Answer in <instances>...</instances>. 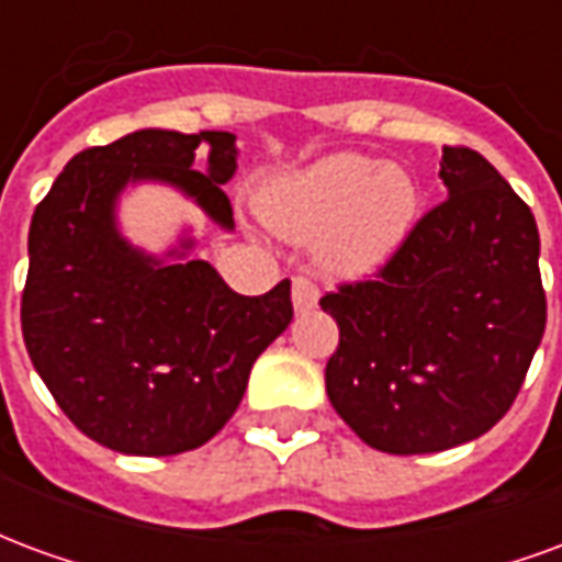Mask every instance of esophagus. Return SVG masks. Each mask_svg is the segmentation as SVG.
Returning <instances> with one entry per match:
<instances>
[{
    "mask_svg": "<svg viewBox=\"0 0 562 562\" xmlns=\"http://www.w3.org/2000/svg\"><path fill=\"white\" fill-rule=\"evenodd\" d=\"M292 304L294 313H310L318 304V289L316 282L306 280V277H294L292 282Z\"/></svg>",
    "mask_w": 562,
    "mask_h": 562,
    "instance_id": "34e87169",
    "label": "esophagus"
}]
</instances>
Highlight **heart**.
Instances as JSON below:
<instances>
[{
  "mask_svg": "<svg viewBox=\"0 0 562 562\" xmlns=\"http://www.w3.org/2000/svg\"><path fill=\"white\" fill-rule=\"evenodd\" d=\"M273 232L306 244L334 277H370L401 252L418 216V186L401 165L364 153H330L306 168L273 177L258 195Z\"/></svg>",
  "mask_w": 562,
  "mask_h": 562,
  "instance_id": "1",
  "label": "heart"
}]
</instances>
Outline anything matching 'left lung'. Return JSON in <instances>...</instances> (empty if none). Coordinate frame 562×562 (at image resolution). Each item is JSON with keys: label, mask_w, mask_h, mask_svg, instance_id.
Masks as SVG:
<instances>
[{"label": "left lung", "mask_w": 562, "mask_h": 562, "mask_svg": "<svg viewBox=\"0 0 562 562\" xmlns=\"http://www.w3.org/2000/svg\"><path fill=\"white\" fill-rule=\"evenodd\" d=\"M448 198L376 280L318 304L340 346L325 367L330 406L367 446L430 454L487 434L544 334L539 228L491 161L442 147Z\"/></svg>", "instance_id": "8db88e82"}]
</instances>
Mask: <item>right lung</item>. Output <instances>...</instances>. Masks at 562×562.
<instances>
[{
	"instance_id": "right-lung-1",
	"label": "right lung",
	"mask_w": 562,
	"mask_h": 562,
	"mask_svg": "<svg viewBox=\"0 0 562 562\" xmlns=\"http://www.w3.org/2000/svg\"><path fill=\"white\" fill-rule=\"evenodd\" d=\"M209 168L195 172L196 149ZM237 135L138 128L68 161L30 225L20 322L35 373L99 446L168 458L204 446L244 401L249 370L292 322V282L244 297L195 256L192 225L168 249L132 244L120 201L168 186L222 232Z\"/></svg>"
}]
</instances>
